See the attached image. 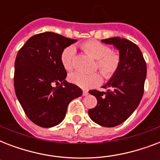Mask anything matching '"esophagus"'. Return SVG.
<instances>
[{
	"mask_svg": "<svg viewBox=\"0 0 160 160\" xmlns=\"http://www.w3.org/2000/svg\"><path fill=\"white\" fill-rule=\"evenodd\" d=\"M89 95V93H88L87 90H84V91H83V95H84V96H86V95Z\"/></svg>",
	"mask_w": 160,
	"mask_h": 160,
	"instance_id": "1",
	"label": "esophagus"
}]
</instances>
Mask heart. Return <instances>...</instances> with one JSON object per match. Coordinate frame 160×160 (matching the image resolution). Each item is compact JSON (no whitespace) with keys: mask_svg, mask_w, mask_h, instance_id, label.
Wrapping results in <instances>:
<instances>
[{"mask_svg":"<svg viewBox=\"0 0 160 160\" xmlns=\"http://www.w3.org/2000/svg\"><path fill=\"white\" fill-rule=\"evenodd\" d=\"M81 48L85 53L96 60L95 68L99 69L104 78L109 79L117 72L120 65V56L116 52L110 51L109 46L100 41H89L82 44ZM75 55L74 46H68L62 51L60 61L65 70H71L74 68ZM69 80L82 89H90L100 85L102 78L97 72L92 74L73 72L69 75Z\"/></svg>","mask_w":160,"mask_h":160,"instance_id":"heart-1","label":"heart"}]
</instances>
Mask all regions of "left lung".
<instances>
[{
	"instance_id": "1",
	"label": "left lung",
	"mask_w": 160,
	"mask_h": 160,
	"mask_svg": "<svg viewBox=\"0 0 160 160\" xmlns=\"http://www.w3.org/2000/svg\"><path fill=\"white\" fill-rule=\"evenodd\" d=\"M119 51L120 65L103 88L104 91L90 90L97 99V105L89 109L90 119L104 127H114L129 118L139 105L147 74L146 63L141 51L132 41L120 37L101 40Z\"/></svg>"
}]
</instances>
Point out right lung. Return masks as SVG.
I'll use <instances>...</instances> for the list:
<instances>
[{
	"label": "right lung",
	"instance_id": "right-lung-1",
	"mask_svg": "<svg viewBox=\"0 0 160 160\" xmlns=\"http://www.w3.org/2000/svg\"><path fill=\"white\" fill-rule=\"evenodd\" d=\"M76 41L44 32L31 36L16 55V97L27 117L39 126L60 124L70 101L82 95L80 88L65 80L67 73L60 61L62 51Z\"/></svg>",
	"mask_w": 160,
	"mask_h": 160
}]
</instances>
